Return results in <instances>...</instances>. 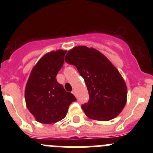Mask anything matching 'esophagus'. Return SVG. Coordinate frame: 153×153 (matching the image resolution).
<instances>
[{
    "instance_id": "esophagus-1",
    "label": "esophagus",
    "mask_w": 153,
    "mask_h": 153,
    "mask_svg": "<svg viewBox=\"0 0 153 153\" xmlns=\"http://www.w3.org/2000/svg\"><path fill=\"white\" fill-rule=\"evenodd\" d=\"M72 93H73V94H74V95H75V96H76V90H73V91H72Z\"/></svg>"
}]
</instances>
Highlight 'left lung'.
I'll return each mask as SVG.
<instances>
[{"label":"left lung","mask_w":153,"mask_h":153,"mask_svg":"<svg viewBox=\"0 0 153 153\" xmlns=\"http://www.w3.org/2000/svg\"><path fill=\"white\" fill-rule=\"evenodd\" d=\"M65 61L74 65L84 79L90 96L88 102L82 105L86 117L109 121L122 112L127 99L125 80L102 53L77 46L68 51Z\"/></svg>","instance_id":"obj_1"}]
</instances>
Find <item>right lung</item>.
Here are the masks:
<instances>
[{"mask_svg": "<svg viewBox=\"0 0 153 153\" xmlns=\"http://www.w3.org/2000/svg\"><path fill=\"white\" fill-rule=\"evenodd\" d=\"M66 53L57 50L44 54L33 67L27 82L26 106L40 123H55L63 120L69 106L76 100L56 81Z\"/></svg>", "mask_w": 153, "mask_h": 153, "instance_id": "add662e5", "label": "right lung"}]
</instances>
